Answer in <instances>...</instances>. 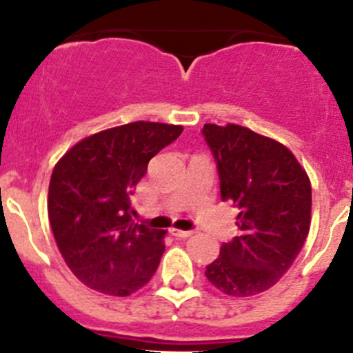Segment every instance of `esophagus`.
I'll return each instance as SVG.
<instances>
[{
  "label": "esophagus",
  "instance_id": "1",
  "mask_svg": "<svg viewBox=\"0 0 353 353\" xmlns=\"http://www.w3.org/2000/svg\"><path fill=\"white\" fill-rule=\"evenodd\" d=\"M170 234H172L174 237H177V239H186V237H190L191 230H179V229H170Z\"/></svg>",
  "mask_w": 353,
  "mask_h": 353
}]
</instances>
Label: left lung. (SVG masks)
I'll return each mask as SVG.
<instances>
[{"label":"left lung","mask_w":353,"mask_h":353,"mask_svg":"<svg viewBox=\"0 0 353 353\" xmlns=\"http://www.w3.org/2000/svg\"><path fill=\"white\" fill-rule=\"evenodd\" d=\"M220 196L241 210V234L206 266L213 287L249 297L275 285L301 252L311 225V183L294 154L272 138L237 124H205Z\"/></svg>","instance_id":"left-lung-1"}]
</instances>
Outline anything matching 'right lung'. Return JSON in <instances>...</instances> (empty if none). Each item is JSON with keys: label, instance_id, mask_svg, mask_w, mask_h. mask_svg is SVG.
<instances>
[{"label": "right lung", "instance_id": "1", "mask_svg": "<svg viewBox=\"0 0 353 353\" xmlns=\"http://www.w3.org/2000/svg\"><path fill=\"white\" fill-rule=\"evenodd\" d=\"M181 133L183 126L137 121L78 141L56 163L49 222L66 265L87 287L126 297L154 276L165 230L134 223L130 196L152 157Z\"/></svg>", "mask_w": 353, "mask_h": 353}]
</instances>
